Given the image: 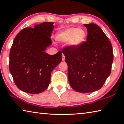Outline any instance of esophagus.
<instances>
[{"label":"esophagus","instance_id":"1","mask_svg":"<svg viewBox=\"0 0 124 124\" xmlns=\"http://www.w3.org/2000/svg\"><path fill=\"white\" fill-rule=\"evenodd\" d=\"M62 61L65 60V56L63 54H62Z\"/></svg>","mask_w":124,"mask_h":124}]
</instances>
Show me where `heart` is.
<instances>
[{
	"label": "heart",
	"mask_w": 124,
	"mask_h": 124,
	"mask_svg": "<svg viewBox=\"0 0 124 124\" xmlns=\"http://www.w3.org/2000/svg\"><path fill=\"white\" fill-rule=\"evenodd\" d=\"M86 37V32L81 28H69L61 31L56 35L58 41L62 43H67L70 46L75 47L80 45L85 40Z\"/></svg>",
	"instance_id": "obj_1"
}]
</instances>
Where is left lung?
Segmentation results:
<instances>
[{
	"mask_svg": "<svg viewBox=\"0 0 124 124\" xmlns=\"http://www.w3.org/2000/svg\"><path fill=\"white\" fill-rule=\"evenodd\" d=\"M87 28L86 41L75 47L62 49L68 65V78L75 91L87 93L100 89L111 73L112 46L108 38L96 24Z\"/></svg>",
	"mask_w": 124,
	"mask_h": 124,
	"instance_id": "left-lung-1",
	"label": "left lung"
}]
</instances>
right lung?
<instances>
[{"instance_id":"right-lung-1","label":"right lung","mask_w":124,"mask_h":124,"mask_svg":"<svg viewBox=\"0 0 124 124\" xmlns=\"http://www.w3.org/2000/svg\"><path fill=\"white\" fill-rule=\"evenodd\" d=\"M54 22L22 29L15 38L9 54V70L18 89L28 93L47 89L54 69L62 61V51L54 55L45 52L52 44Z\"/></svg>"}]
</instances>
